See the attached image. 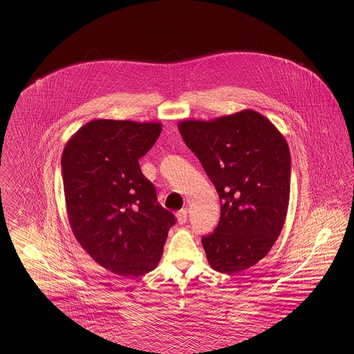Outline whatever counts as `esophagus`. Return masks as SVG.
I'll list each match as a JSON object with an SVG mask.
<instances>
[{
  "instance_id": "34e87169",
  "label": "esophagus",
  "mask_w": 354,
  "mask_h": 354,
  "mask_svg": "<svg viewBox=\"0 0 354 354\" xmlns=\"http://www.w3.org/2000/svg\"><path fill=\"white\" fill-rule=\"evenodd\" d=\"M176 219H178L179 224H185V221H187V211L185 209L178 211L176 212Z\"/></svg>"
}]
</instances>
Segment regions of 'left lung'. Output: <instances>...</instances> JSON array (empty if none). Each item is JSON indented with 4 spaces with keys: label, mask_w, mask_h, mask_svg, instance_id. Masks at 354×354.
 <instances>
[{
    "label": "left lung",
    "mask_w": 354,
    "mask_h": 354,
    "mask_svg": "<svg viewBox=\"0 0 354 354\" xmlns=\"http://www.w3.org/2000/svg\"><path fill=\"white\" fill-rule=\"evenodd\" d=\"M178 129L219 194V224L202 239L209 266L230 274L252 267L270 252L286 221L290 191L286 138L253 110L182 120Z\"/></svg>",
    "instance_id": "1"
}]
</instances>
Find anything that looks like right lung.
<instances>
[{"mask_svg":"<svg viewBox=\"0 0 354 354\" xmlns=\"http://www.w3.org/2000/svg\"><path fill=\"white\" fill-rule=\"evenodd\" d=\"M160 131L158 122L94 119L62 152L71 231L100 266L120 276L153 270L175 224L139 167Z\"/></svg>","mask_w":354,"mask_h":354,"instance_id":"1","label":"right lung"}]
</instances>
